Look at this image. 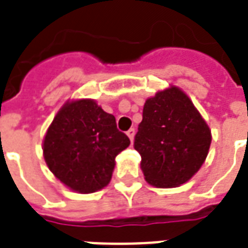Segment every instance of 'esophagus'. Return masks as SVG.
<instances>
[{"instance_id": "esophagus-1", "label": "esophagus", "mask_w": 248, "mask_h": 248, "mask_svg": "<svg viewBox=\"0 0 248 248\" xmlns=\"http://www.w3.org/2000/svg\"><path fill=\"white\" fill-rule=\"evenodd\" d=\"M126 134H128V137L130 138V141H133L134 134H136V129H134V128H130V129L126 132Z\"/></svg>"}]
</instances>
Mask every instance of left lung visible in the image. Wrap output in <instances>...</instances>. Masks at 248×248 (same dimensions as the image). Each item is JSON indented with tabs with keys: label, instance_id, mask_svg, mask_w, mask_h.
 <instances>
[{
	"label": "left lung",
	"instance_id": "obj_1",
	"mask_svg": "<svg viewBox=\"0 0 248 248\" xmlns=\"http://www.w3.org/2000/svg\"><path fill=\"white\" fill-rule=\"evenodd\" d=\"M211 130L190 98L170 86L149 98L134 137L145 180L156 187L189 181L204 163Z\"/></svg>",
	"mask_w": 248,
	"mask_h": 248
}]
</instances>
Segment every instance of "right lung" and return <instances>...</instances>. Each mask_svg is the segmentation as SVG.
I'll list each match as a JSON object with an SVG mask.
<instances>
[{
	"instance_id": "add662e5",
	"label": "right lung",
	"mask_w": 248,
	"mask_h": 248,
	"mask_svg": "<svg viewBox=\"0 0 248 248\" xmlns=\"http://www.w3.org/2000/svg\"><path fill=\"white\" fill-rule=\"evenodd\" d=\"M129 143L114 115L92 99H80L67 102L54 118L44 140V158L59 181L89 194L110 182L115 158Z\"/></svg>"
}]
</instances>
